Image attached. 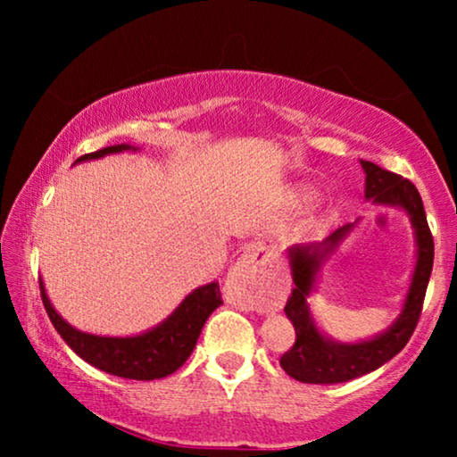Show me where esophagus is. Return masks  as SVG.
Returning <instances> with one entry per match:
<instances>
[{
	"mask_svg": "<svg viewBox=\"0 0 457 457\" xmlns=\"http://www.w3.org/2000/svg\"><path fill=\"white\" fill-rule=\"evenodd\" d=\"M268 262H270V255L262 253L255 245L245 247L224 283L227 302L258 312L270 308L272 287L268 277Z\"/></svg>",
	"mask_w": 457,
	"mask_h": 457,
	"instance_id": "1",
	"label": "esophagus"
}]
</instances>
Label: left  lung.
I'll return each mask as SVG.
<instances>
[{
    "mask_svg": "<svg viewBox=\"0 0 457 457\" xmlns=\"http://www.w3.org/2000/svg\"><path fill=\"white\" fill-rule=\"evenodd\" d=\"M361 168L366 172L368 199L372 197L374 204L399 205L410 214L418 245V260L414 274H411L410 291L405 295L402 314L385 333L360 343H337L316 328L314 318H312L308 308V297L314 289L316 274L320 270L322 262L328 260V255L339 247V243L352 233L353 224H343L322 243L293 245L289 249V264L295 287L287 299L285 312L287 318L293 322V328H295V343L280 355V366L289 377L302 380V383H345V380L377 370L393 355L402 352L422 314L424 295H427L430 270H433L435 243L427 214H424L420 193L408 179L385 170L372 162L361 160Z\"/></svg>",
    "mask_w": 457,
    "mask_h": 457,
    "instance_id": "obj_1",
    "label": "left lung"
}]
</instances>
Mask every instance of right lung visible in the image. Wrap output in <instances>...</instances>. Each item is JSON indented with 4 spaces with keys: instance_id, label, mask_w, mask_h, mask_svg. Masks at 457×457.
Listing matches in <instances>:
<instances>
[{
    "instance_id": "right-lung-1",
    "label": "right lung",
    "mask_w": 457,
    "mask_h": 457,
    "mask_svg": "<svg viewBox=\"0 0 457 457\" xmlns=\"http://www.w3.org/2000/svg\"><path fill=\"white\" fill-rule=\"evenodd\" d=\"M127 149L135 152L137 147H130L127 143L104 147L93 154L80 155L77 162L104 158L108 154L127 152ZM39 287L49 320H52L62 339L71 345L72 352L80 355L85 361H89L91 366L99 368V370L133 380L164 378L174 370H179L191 355L193 347H195L208 316L222 303L220 287H218V283H210L189 293L183 299V303L164 322L147 330V333L137 337H97L72 328L54 310L41 278Z\"/></svg>"
}]
</instances>
